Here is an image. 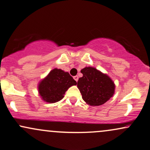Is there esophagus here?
Segmentation results:
<instances>
[{
    "label": "esophagus",
    "mask_w": 150,
    "mask_h": 150,
    "mask_svg": "<svg viewBox=\"0 0 150 150\" xmlns=\"http://www.w3.org/2000/svg\"><path fill=\"white\" fill-rule=\"evenodd\" d=\"M73 78H74V80L76 81V82H77V80H78V76H77V75H75V76H74Z\"/></svg>",
    "instance_id": "esophagus-1"
}]
</instances>
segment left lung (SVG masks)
I'll return each mask as SVG.
<instances>
[{"label":"left lung","mask_w":150,"mask_h":150,"mask_svg":"<svg viewBox=\"0 0 150 150\" xmlns=\"http://www.w3.org/2000/svg\"><path fill=\"white\" fill-rule=\"evenodd\" d=\"M81 73L83 76L77 81V88L87 104L100 105L114 94L115 84L107 75L92 67L83 68Z\"/></svg>","instance_id":"1"}]
</instances>
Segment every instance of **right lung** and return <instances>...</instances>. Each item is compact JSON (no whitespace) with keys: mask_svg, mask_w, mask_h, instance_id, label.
<instances>
[{"mask_svg":"<svg viewBox=\"0 0 150 150\" xmlns=\"http://www.w3.org/2000/svg\"><path fill=\"white\" fill-rule=\"evenodd\" d=\"M76 84L69 73L55 68L39 84V93L45 101L52 103L61 100L68 88Z\"/></svg>","mask_w":150,"mask_h":150,"instance_id":"add662e5","label":"right lung"}]
</instances>
